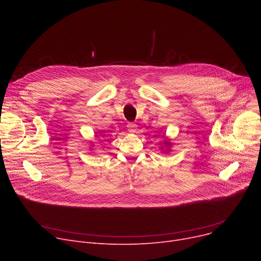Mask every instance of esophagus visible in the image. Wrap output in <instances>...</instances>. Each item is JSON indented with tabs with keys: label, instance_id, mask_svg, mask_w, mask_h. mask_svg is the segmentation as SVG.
<instances>
[{
	"label": "esophagus",
	"instance_id": "obj_1",
	"mask_svg": "<svg viewBox=\"0 0 261 261\" xmlns=\"http://www.w3.org/2000/svg\"><path fill=\"white\" fill-rule=\"evenodd\" d=\"M127 127H128V131H129V132H135V129H136V125H135V123L130 122V123H128Z\"/></svg>",
	"mask_w": 261,
	"mask_h": 261
}]
</instances>
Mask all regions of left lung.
<instances>
[{"label":"left lung","instance_id":"8db88e82","mask_svg":"<svg viewBox=\"0 0 261 261\" xmlns=\"http://www.w3.org/2000/svg\"><path fill=\"white\" fill-rule=\"evenodd\" d=\"M164 145H165V147H166V149L168 150V148H169V146H170V143L168 142V141H165L164 142Z\"/></svg>","mask_w":261,"mask_h":261}]
</instances>
